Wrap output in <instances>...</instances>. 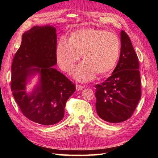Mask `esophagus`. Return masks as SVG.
<instances>
[{"mask_svg": "<svg viewBox=\"0 0 158 158\" xmlns=\"http://www.w3.org/2000/svg\"><path fill=\"white\" fill-rule=\"evenodd\" d=\"M76 90L77 91H81L84 89V87L82 86V85H81L80 84H76Z\"/></svg>", "mask_w": 158, "mask_h": 158, "instance_id": "34e87169", "label": "esophagus"}]
</instances>
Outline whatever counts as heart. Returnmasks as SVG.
I'll use <instances>...</instances> for the list:
<instances>
[{"label": "heart", "instance_id": "heart-1", "mask_svg": "<svg viewBox=\"0 0 158 158\" xmlns=\"http://www.w3.org/2000/svg\"><path fill=\"white\" fill-rule=\"evenodd\" d=\"M121 49V41L116 34L88 28L73 32L69 41L61 37L56 56L61 69L69 72L82 55L84 61L76 66L73 76L80 82H88L95 78V73L106 74L115 67Z\"/></svg>", "mask_w": 158, "mask_h": 158}]
</instances>
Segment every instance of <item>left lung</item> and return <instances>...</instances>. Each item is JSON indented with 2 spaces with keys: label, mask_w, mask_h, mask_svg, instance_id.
<instances>
[{
  "label": "left lung",
  "mask_w": 158,
  "mask_h": 158,
  "mask_svg": "<svg viewBox=\"0 0 158 158\" xmlns=\"http://www.w3.org/2000/svg\"><path fill=\"white\" fill-rule=\"evenodd\" d=\"M121 43L118 63L111 76L95 85L98 116L112 123L130 118L141 97L139 61L130 37L123 30L121 32Z\"/></svg>",
  "instance_id": "obj_1"
}]
</instances>
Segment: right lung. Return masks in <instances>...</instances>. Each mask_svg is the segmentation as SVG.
Here are the masks:
<instances>
[{
    "label": "right lung",
    "instance_id": "right-lung-1",
    "mask_svg": "<svg viewBox=\"0 0 158 158\" xmlns=\"http://www.w3.org/2000/svg\"><path fill=\"white\" fill-rule=\"evenodd\" d=\"M56 48L54 27H33L23 34L11 68V89L19 108L28 119L43 125H55L63 119L66 103L76 91L75 84L52 67L56 64ZM37 73L39 82L28 94V78Z\"/></svg>",
    "mask_w": 158,
    "mask_h": 158
}]
</instances>
